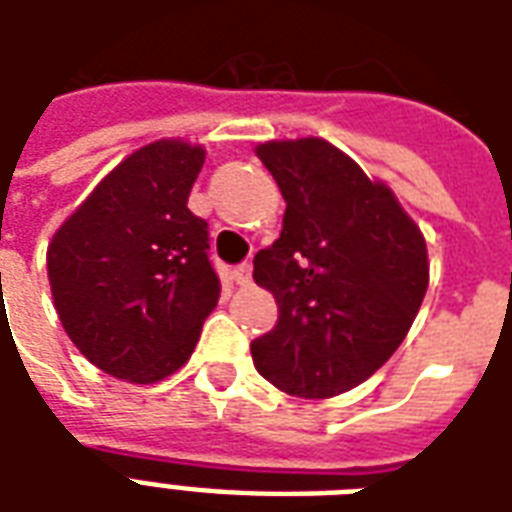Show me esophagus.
Segmentation results:
<instances>
[{
    "label": "esophagus",
    "instance_id": "esophagus-1",
    "mask_svg": "<svg viewBox=\"0 0 512 512\" xmlns=\"http://www.w3.org/2000/svg\"><path fill=\"white\" fill-rule=\"evenodd\" d=\"M233 277H235V282L241 285V288L252 285V263H241V266L233 271Z\"/></svg>",
    "mask_w": 512,
    "mask_h": 512
}]
</instances>
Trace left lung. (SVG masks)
<instances>
[{"mask_svg":"<svg viewBox=\"0 0 512 512\" xmlns=\"http://www.w3.org/2000/svg\"><path fill=\"white\" fill-rule=\"evenodd\" d=\"M288 202L282 233L255 255L277 326L252 343L257 373L296 397H334L376 373L428 290V249L392 189L326 139L257 145Z\"/></svg>","mask_w":512,"mask_h":512,"instance_id":"left-lung-1","label":"left lung"}]
</instances>
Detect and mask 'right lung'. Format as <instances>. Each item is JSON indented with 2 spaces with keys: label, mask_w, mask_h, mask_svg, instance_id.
<instances>
[{
  "label": "right lung",
  "mask_w": 512,
  "mask_h": 512,
  "mask_svg": "<svg viewBox=\"0 0 512 512\" xmlns=\"http://www.w3.org/2000/svg\"><path fill=\"white\" fill-rule=\"evenodd\" d=\"M205 150L139 147L65 219L46 252L54 310L95 367L131 384L172 376L219 301L208 222L189 211Z\"/></svg>",
  "instance_id": "1"
}]
</instances>
